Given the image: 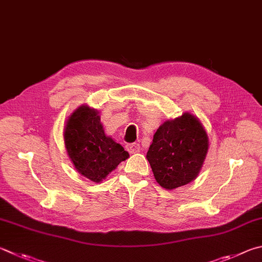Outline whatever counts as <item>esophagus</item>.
I'll use <instances>...</instances> for the list:
<instances>
[{
    "mask_svg": "<svg viewBox=\"0 0 262 262\" xmlns=\"http://www.w3.org/2000/svg\"><path fill=\"white\" fill-rule=\"evenodd\" d=\"M126 150L129 152V154H137V152H140L141 146L137 143H129L126 145Z\"/></svg>",
    "mask_w": 262,
    "mask_h": 262,
    "instance_id": "34e87169",
    "label": "esophagus"
}]
</instances>
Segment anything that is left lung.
I'll use <instances>...</instances> for the list:
<instances>
[{"label":"left lung","mask_w":262,"mask_h":262,"mask_svg":"<svg viewBox=\"0 0 262 262\" xmlns=\"http://www.w3.org/2000/svg\"><path fill=\"white\" fill-rule=\"evenodd\" d=\"M208 151V136L201 120L189 112L166 120L155 133L146 154L160 187L173 190L198 177Z\"/></svg>","instance_id":"1"}]
</instances>
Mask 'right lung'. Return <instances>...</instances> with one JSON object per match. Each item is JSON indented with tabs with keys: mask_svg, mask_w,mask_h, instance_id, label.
<instances>
[{
	"mask_svg": "<svg viewBox=\"0 0 262 262\" xmlns=\"http://www.w3.org/2000/svg\"><path fill=\"white\" fill-rule=\"evenodd\" d=\"M64 143L77 172L95 183L105 180L129 154L104 132L101 116L87 104L71 113L64 126Z\"/></svg>",
	"mask_w": 262,
	"mask_h": 262,
	"instance_id": "obj_1",
	"label": "right lung"
}]
</instances>
